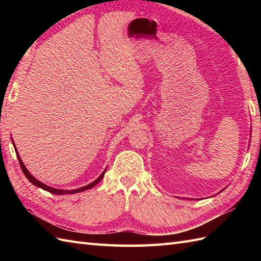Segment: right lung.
I'll return each mask as SVG.
<instances>
[{
	"instance_id": "1",
	"label": "right lung",
	"mask_w": 261,
	"mask_h": 261,
	"mask_svg": "<svg viewBox=\"0 0 261 261\" xmlns=\"http://www.w3.org/2000/svg\"><path fill=\"white\" fill-rule=\"evenodd\" d=\"M13 145H14V142H13ZM15 152H16V157H18V159H19L21 169H22V171H23L24 176L27 177L28 179H29V181H31L32 184L36 185L37 187H40V188H42V190H45V191H47V192H49V193H51V194H56V195H66V194H75V193H80V192H83V191L90 190V188L94 187V186H95V185L97 184V182H99V180H102V178L104 177L105 171H107V169H105V170L103 171V173H102V175L99 176L97 179H95L93 182H91V184H88V185H86V186H84V187L77 188V190H70V191H68V190H58V188L50 187V186H48V185H46V184H43V182H41L40 180L36 179L35 177H33V176L29 173V170H28V169L25 168L24 164L22 163V160H21V158H20V154H19L18 151H16V148H15Z\"/></svg>"
}]
</instances>
